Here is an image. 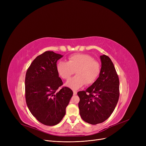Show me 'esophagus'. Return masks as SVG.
I'll return each instance as SVG.
<instances>
[{"label": "esophagus", "mask_w": 146, "mask_h": 146, "mask_svg": "<svg viewBox=\"0 0 146 146\" xmlns=\"http://www.w3.org/2000/svg\"><path fill=\"white\" fill-rule=\"evenodd\" d=\"M73 95H77V91H76V90H73Z\"/></svg>", "instance_id": "1"}]
</instances>
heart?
<instances>
[{"mask_svg": "<svg viewBox=\"0 0 146 146\" xmlns=\"http://www.w3.org/2000/svg\"><path fill=\"white\" fill-rule=\"evenodd\" d=\"M57 71L64 80L68 79L75 71L77 75L69 79L66 85L73 90H77L85 84H94L100 76L101 66L92 56L86 54H75L68 57L67 62L59 61L57 64Z\"/></svg>", "mask_w": 146, "mask_h": 146, "instance_id": "1", "label": "heart"}]
</instances>
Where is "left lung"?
I'll use <instances>...</instances> for the list:
<instances>
[{
	"mask_svg": "<svg viewBox=\"0 0 146 146\" xmlns=\"http://www.w3.org/2000/svg\"><path fill=\"white\" fill-rule=\"evenodd\" d=\"M101 72L98 80L86 90L78 92L79 112L82 119L96 125L108 119L114 111L119 96V81L111 58L101 56Z\"/></svg>",
	"mask_w": 146,
	"mask_h": 146,
	"instance_id": "8db88e82",
	"label": "left lung"
}]
</instances>
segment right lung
<instances>
[{
  "label": "right lung",
  "mask_w": 146,
  "mask_h": 146,
  "mask_svg": "<svg viewBox=\"0 0 146 146\" xmlns=\"http://www.w3.org/2000/svg\"><path fill=\"white\" fill-rule=\"evenodd\" d=\"M63 56L45 51L31 64L25 80V99L33 115L42 124L55 125L66 114L73 91L63 86L57 71V61Z\"/></svg>",
  "instance_id": "add662e5"
}]
</instances>
